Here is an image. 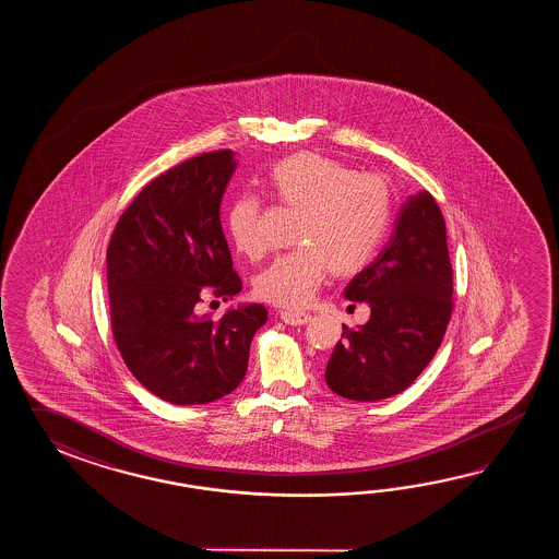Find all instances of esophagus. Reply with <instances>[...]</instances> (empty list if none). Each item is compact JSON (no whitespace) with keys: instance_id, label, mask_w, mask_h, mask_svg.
Returning <instances> with one entry per match:
<instances>
[{"instance_id":"1","label":"esophagus","mask_w":559,"mask_h":559,"mask_svg":"<svg viewBox=\"0 0 559 559\" xmlns=\"http://www.w3.org/2000/svg\"><path fill=\"white\" fill-rule=\"evenodd\" d=\"M280 318H282L287 325H304V323H308V321L311 320L309 313H306V311H296V309L282 311Z\"/></svg>"}]
</instances>
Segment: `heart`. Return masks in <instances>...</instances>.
Returning a JSON list of instances; mask_svg holds the SVG:
<instances>
[{"label": "heart", "mask_w": 559, "mask_h": 559, "mask_svg": "<svg viewBox=\"0 0 559 559\" xmlns=\"http://www.w3.org/2000/svg\"><path fill=\"white\" fill-rule=\"evenodd\" d=\"M275 198L299 214L297 250L280 255L253 282L263 301L299 308L320 289L325 274L354 275L368 267L390 234L395 195L380 174L357 171L325 155H289L270 171ZM227 236L248 260L265 250L260 200L239 195L227 207Z\"/></svg>", "instance_id": "heart-1"}]
</instances>
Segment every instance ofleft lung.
<instances>
[{"label": "left lung", "mask_w": 559, "mask_h": 559, "mask_svg": "<svg viewBox=\"0 0 559 559\" xmlns=\"http://www.w3.org/2000/svg\"><path fill=\"white\" fill-rule=\"evenodd\" d=\"M344 296L368 304V323L344 325L325 368L332 392L380 402L407 390L436 356L453 309L445 219L429 191L409 195L380 255Z\"/></svg>", "instance_id": "obj_1"}]
</instances>
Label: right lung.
Listing matches in <instances>:
<instances>
[{
	"mask_svg": "<svg viewBox=\"0 0 559 559\" xmlns=\"http://www.w3.org/2000/svg\"><path fill=\"white\" fill-rule=\"evenodd\" d=\"M236 167L234 152L219 150L167 169L128 205L107 246L119 354L169 404H210L234 392L267 321L260 304L227 309L219 320L198 313L205 292L224 299L241 292L219 222Z\"/></svg>",
	"mask_w": 559,
	"mask_h": 559,
	"instance_id": "right-lung-1",
	"label": "right lung"
}]
</instances>
